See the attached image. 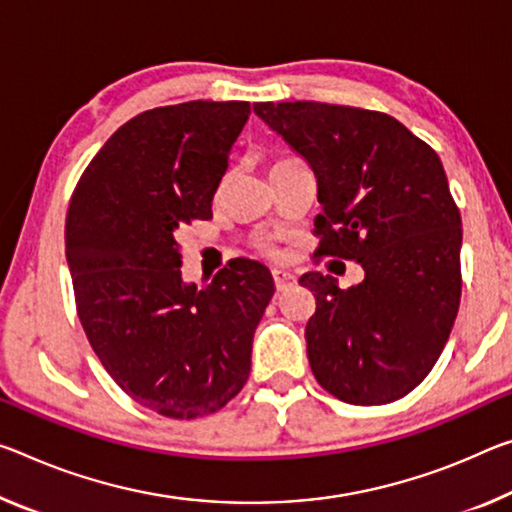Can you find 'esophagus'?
Segmentation results:
<instances>
[{
    "instance_id": "1",
    "label": "esophagus",
    "mask_w": 512,
    "mask_h": 512,
    "mask_svg": "<svg viewBox=\"0 0 512 512\" xmlns=\"http://www.w3.org/2000/svg\"><path fill=\"white\" fill-rule=\"evenodd\" d=\"M273 282H275V289L285 291V289H289L291 285H294L296 278H294V275H291V273H287V271L275 269V271H273Z\"/></svg>"
}]
</instances>
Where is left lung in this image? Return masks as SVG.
<instances>
[{
  "label": "left lung",
  "mask_w": 512,
  "mask_h": 512,
  "mask_svg": "<svg viewBox=\"0 0 512 512\" xmlns=\"http://www.w3.org/2000/svg\"><path fill=\"white\" fill-rule=\"evenodd\" d=\"M259 118L316 177V255L355 259L339 289L319 271L305 328L314 378L339 401L383 405L428 376L460 305L462 223L442 161L399 120L323 102H257Z\"/></svg>",
  "instance_id": "left-lung-1"
}]
</instances>
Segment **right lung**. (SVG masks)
Returning a JSON list of instances; mask_svg holds the SVG:
<instances>
[{"label": "right lung", "mask_w": 512, "mask_h": 512, "mask_svg": "<svg viewBox=\"0 0 512 512\" xmlns=\"http://www.w3.org/2000/svg\"><path fill=\"white\" fill-rule=\"evenodd\" d=\"M248 102L193 100L143 111L102 145L66 218L77 314L109 376L170 419L212 415L250 373L271 271L232 259L198 289L182 278L177 232L212 218Z\"/></svg>", "instance_id": "add662e5"}]
</instances>
